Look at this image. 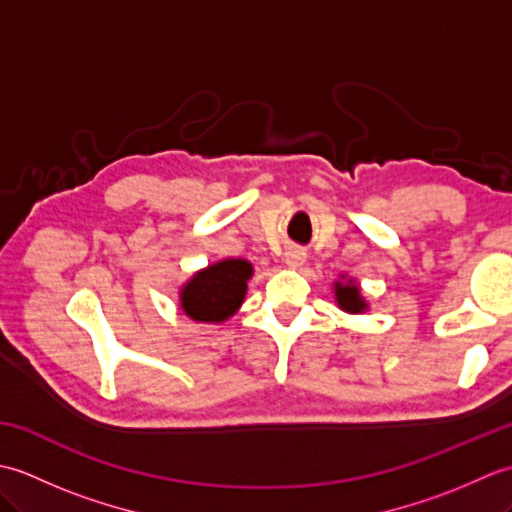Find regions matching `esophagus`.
<instances>
[{"instance_id": "34e87169", "label": "esophagus", "mask_w": 512, "mask_h": 512, "mask_svg": "<svg viewBox=\"0 0 512 512\" xmlns=\"http://www.w3.org/2000/svg\"><path fill=\"white\" fill-rule=\"evenodd\" d=\"M303 262H306V253L301 248H288L286 250V264L290 268H301Z\"/></svg>"}]
</instances>
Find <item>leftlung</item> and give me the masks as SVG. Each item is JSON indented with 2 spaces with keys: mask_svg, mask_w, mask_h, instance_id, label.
I'll list each match as a JSON object with an SVG mask.
<instances>
[{
  "mask_svg": "<svg viewBox=\"0 0 512 512\" xmlns=\"http://www.w3.org/2000/svg\"><path fill=\"white\" fill-rule=\"evenodd\" d=\"M334 297H336V303H339V308L345 310V312L358 314V312H365L367 310V303L361 297V290H358V286L354 284L352 279L336 281V284H334Z\"/></svg>",
  "mask_w": 512,
  "mask_h": 512,
  "instance_id": "obj_1",
  "label": "left lung"
}]
</instances>
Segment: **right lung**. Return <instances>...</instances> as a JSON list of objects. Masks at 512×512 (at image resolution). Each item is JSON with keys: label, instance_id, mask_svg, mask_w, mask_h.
<instances>
[{"label": "right lung", "instance_id": "1", "mask_svg": "<svg viewBox=\"0 0 512 512\" xmlns=\"http://www.w3.org/2000/svg\"><path fill=\"white\" fill-rule=\"evenodd\" d=\"M253 266L246 259H224L198 270L180 290V308L198 323H222L239 310Z\"/></svg>", "mask_w": 512, "mask_h": 512}]
</instances>
